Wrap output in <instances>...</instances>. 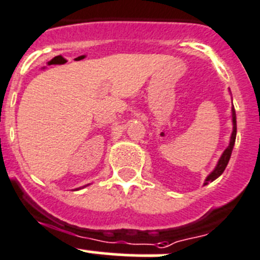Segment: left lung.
Returning <instances> with one entry per match:
<instances>
[{
    "label": "left lung",
    "mask_w": 260,
    "mask_h": 260,
    "mask_svg": "<svg viewBox=\"0 0 260 260\" xmlns=\"http://www.w3.org/2000/svg\"><path fill=\"white\" fill-rule=\"evenodd\" d=\"M231 120H233V133H231V136H230V143H229V146L225 149V150H223L222 155H221L220 159H218V161H217V164H216V167H215L214 171H212L211 173L206 177L204 186H206V184H209L210 182H214L215 179L218 178V177L223 173V171H225L229 160H230V156H231V153H233V148H234V144H235V139H236V114H235V109H234V106H233V109H231Z\"/></svg>",
    "instance_id": "1"
}]
</instances>
